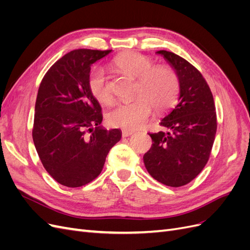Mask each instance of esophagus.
Masks as SVG:
<instances>
[{"instance_id": "esophagus-1", "label": "esophagus", "mask_w": 250, "mask_h": 250, "mask_svg": "<svg viewBox=\"0 0 250 250\" xmlns=\"http://www.w3.org/2000/svg\"><path fill=\"white\" fill-rule=\"evenodd\" d=\"M134 132L133 131H129V130H123L122 131V137L123 138H129L131 135H133Z\"/></svg>"}]
</instances>
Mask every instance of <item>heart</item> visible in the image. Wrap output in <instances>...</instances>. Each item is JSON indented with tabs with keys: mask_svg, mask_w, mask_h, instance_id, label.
<instances>
[{
	"mask_svg": "<svg viewBox=\"0 0 250 250\" xmlns=\"http://www.w3.org/2000/svg\"><path fill=\"white\" fill-rule=\"evenodd\" d=\"M115 64L131 76L139 78L138 95L132 102L118 103L107 113V122L123 129L134 130L145 125L157 110L169 108L179 92L176 72L167 65H156L152 58L135 52H127L115 59ZM88 87L97 101L110 104L113 100L110 82L103 69L97 67L89 74Z\"/></svg>",
	"mask_w": 250,
	"mask_h": 250,
	"instance_id": "obj_1",
	"label": "heart"
}]
</instances>
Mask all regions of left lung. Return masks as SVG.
Returning a JSON list of instances; mask_svg holds the SVG:
<instances>
[{
	"label": "left lung",
	"instance_id": "left-lung-1",
	"mask_svg": "<svg viewBox=\"0 0 250 250\" xmlns=\"http://www.w3.org/2000/svg\"><path fill=\"white\" fill-rule=\"evenodd\" d=\"M179 78L178 102L162 121L167 131L149 133L152 146L144 154L149 174L172 188L192 181L207 165L217 131L213 94L201 73L169 51H157Z\"/></svg>",
	"mask_w": 250,
	"mask_h": 250
}]
</instances>
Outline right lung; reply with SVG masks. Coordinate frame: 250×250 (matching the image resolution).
I'll return each instance as SVG.
<instances>
[{"mask_svg":"<svg viewBox=\"0 0 250 250\" xmlns=\"http://www.w3.org/2000/svg\"><path fill=\"white\" fill-rule=\"evenodd\" d=\"M111 50L78 49L53 64L37 93L32 138L42 164L58 184L78 188L101 173L120 129L106 130L88 87L90 66Z\"/></svg>","mask_w":250,"mask_h":250,"instance_id":"right-lung-1","label":"right lung"}]
</instances>
